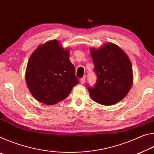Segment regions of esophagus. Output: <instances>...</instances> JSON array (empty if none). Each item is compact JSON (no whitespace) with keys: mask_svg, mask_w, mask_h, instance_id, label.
I'll return each mask as SVG.
<instances>
[{"mask_svg":"<svg viewBox=\"0 0 154 154\" xmlns=\"http://www.w3.org/2000/svg\"><path fill=\"white\" fill-rule=\"evenodd\" d=\"M85 82V76L82 77V79H80V83H82V84H84Z\"/></svg>","mask_w":154,"mask_h":154,"instance_id":"34e87169","label":"esophagus"}]
</instances>
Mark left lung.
Instances as JSON below:
<instances>
[{"instance_id": "left-lung-1", "label": "left lung", "mask_w": 154, "mask_h": 154, "mask_svg": "<svg viewBox=\"0 0 154 154\" xmlns=\"http://www.w3.org/2000/svg\"><path fill=\"white\" fill-rule=\"evenodd\" d=\"M97 79L94 87L88 85L90 95L95 102L111 105L122 100L132 84V64L120 48L113 43L91 49Z\"/></svg>"}]
</instances>
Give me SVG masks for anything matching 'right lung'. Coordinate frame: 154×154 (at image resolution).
<instances>
[{
    "mask_svg": "<svg viewBox=\"0 0 154 154\" xmlns=\"http://www.w3.org/2000/svg\"><path fill=\"white\" fill-rule=\"evenodd\" d=\"M26 81L32 95L45 105H54L66 98L79 83L69 60V51L58 41L38 46L28 60Z\"/></svg>",
    "mask_w": 154,
    "mask_h": 154,
    "instance_id": "1",
    "label": "right lung"
}]
</instances>
